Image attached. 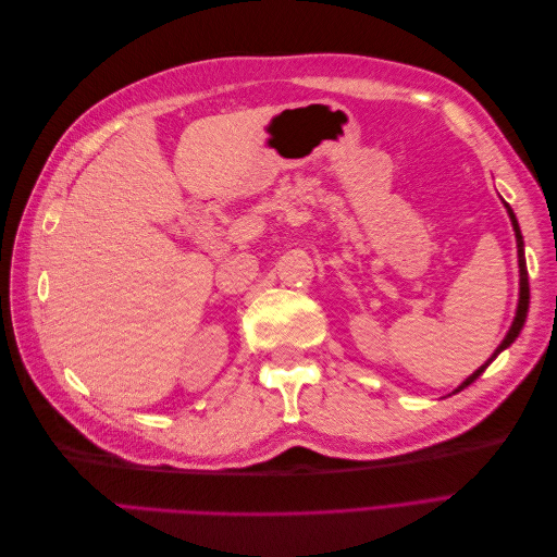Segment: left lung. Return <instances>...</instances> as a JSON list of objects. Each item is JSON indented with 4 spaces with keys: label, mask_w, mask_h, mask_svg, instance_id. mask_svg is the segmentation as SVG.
<instances>
[{
    "label": "left lung",
    "mask_w": 557,
    "mask_h": 557,
    "mask_svg": "<svg viewBox=\"0 0 557 557\" xmlns=\"http://www.w3.org/2000/svg\"><path fill=\"white\" fill-rule=\"evenodd\" d=\"M504 207H507V211H509V218H511V225H513V232H516V244H518V264H520V299H518V311H516V318H513V323H511V330L507 332V336H504V342L497 346V350L493 352L491 356V360H487L485 364H481L474 374H471L458 391L455 393H460V391H465V387L469 385V383H474L483 372H485V367L491 364L499 352L507 348V346H511L513 342H516V336L520 334V330H522V325H525V318H528V307H530V283H528V267H525V252H522V234H520V227H518V221H516V215H513V211H511V207L507 205V201H504Z\"/></svg>",
    "instance_id": "1"
}]
</instances>
